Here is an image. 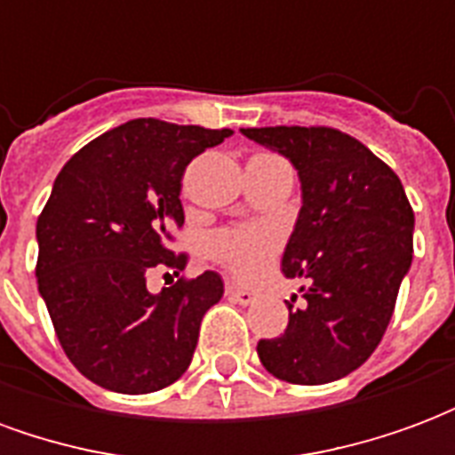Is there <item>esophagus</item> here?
Segmentation results:
<instances>
[{"label": "esophagus", "mask_w": 455, "mask_h": 455, "mask_svg": "<svg viewBox=\"0 0 455 455\" xmlns=\"http://www.w3.org/2000/svg\"><path fill=\"white\" fill-rule=\"evenodd\" d=\"M227 295L231 302H236V305H253L258 299V292L253 290H246V287H238L234 283H228L227 285Z\"/></svg>", "instance_id": "obj_1"}]
</instances>
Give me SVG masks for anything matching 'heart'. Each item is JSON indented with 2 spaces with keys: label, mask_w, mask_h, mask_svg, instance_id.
<instances>
[{
  "label": "heart",
  "mask_w": 455,
  "mask_h": 455,
  "mask_svg": "<svg viewBox=\"0 0 455 455\" xmlns=\"http://www.w3.org/2000/svg\"><path fill=\"white\" fill-rule=\"evenodd\" d=\"M277 246H280V236L275 228L248 224V227L221 231L212 241V253L236 277L256 280L267 270L270 260L277 253Z\"/></svg>",
  "instance_id": "heart-1"
}]
</instances>
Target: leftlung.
Returning <instances> with one entry per match:
<instances>
[{
    "mask_svg": "<svg viewBox=\"0 0 455 455\" xmlns=\"http://www.w3.org/2000/svg\"><path fill=\"white\" fill-rule=\"evenodd\" d=\"M292 163L302 207L283 253L285 277H307L285 334L260 339L267 372L324 385L361 368L390 324L411 266V212L400 178L361 140L326 126L241 129ZM297 295L292 297V302Z\"/></svg>",
    "mask_w": 455,
    "mask_h": 455,
    "instance_id": "8db88e82",
    "label": "left lung"
}]
</instances>
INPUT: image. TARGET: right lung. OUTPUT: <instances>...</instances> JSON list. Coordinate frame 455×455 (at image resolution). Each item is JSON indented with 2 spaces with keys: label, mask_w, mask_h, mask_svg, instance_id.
Here are the masks:
<instances>
[{
  "label": "right lung",
  "mask_w": 455,
  "mask_h": 455,
  "mask_svg": "<svg viewBox=\"0 0 455 455\" xmlns=\"http://www.w3.org/2000/svg\"><path fill=\"white\" fill-rule=\"evenodd\" d=\"M231 129L133 119L65 163L36 224L38 292L55 334L87 380L124 395L168 387L188 371L209 307L224 295L214 270L150 292L158 263L185 267L170 234L189 160Z\"/></svg>",
  "instance_id": "1"
}]
</instances>
